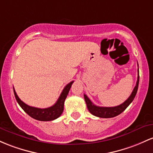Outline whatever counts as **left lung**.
<instances>
[{
	"instance_id": "8db88e82",
	"label": "left lung",
	"mask_w": 153,
	"mask_h": 153,
	"mask_svg": "<svg viewBox=\"0 0 153 153\" xmlns=\"http://www.w3.org/2000/svg\"><path fill=\"white\" fill-rule=\"evenodd\" d=\"M138 72H139V69H138ZM139 81V75L138 73L137 84H136V86L134 87L131 94L130 95V97H129L123 104L118 105V106L111 107L97 106V105H95L93 102L91 101L89 98H88L86 95L84 94V99H85V103H86L87 108H88V111H89L92 115H95V116L100 117H104V118H110V117H113L117 116V115H118L119 114L123 112L134 100V97H135L136 94H137V90H138Z\"/></svg>"
}]
</instances>
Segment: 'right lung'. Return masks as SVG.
<instances>
[{"label":"right lung","mask_w":153,"mask_h":153,"mask_svg":"<svg viewBox=\"0 0 153 153\" xmlns=\"http://www.w3.org/2000/svg\"><path fill=\"white\" fill-rule=\"evenodd\" d=\"M74 81H71L64 88V89L59 97L58 100L53 106L48 107V108H38V107H34L29 106L24 103L19 98L16 91L14 88V93L15 98L19 106L23 109V110L26 112L27 115H29L30 117L36 120H41V121H51L55 119L58 118L62 113L64 110V103H65V99L68 96L69 91H70L71 85L73 83Z\"/></svg>","instance_id":"obj_1"}]
</instances>
